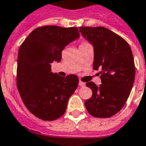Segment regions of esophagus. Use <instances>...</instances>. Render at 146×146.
I'll use <instances>...</instances> for the list:
<instances>
[{
  "mask_svg": "<svg viewBox=\"0 0 146 146\" xmlns=\"http://www.w3.org/2000/svg\"><path fill=\"white\" fill-rule=\"evenodd\" d=\"M79 86H81V87H84V86H85V83L83 82V81H79Z\"/></svg>",
  "mask_w": 146,
  "mask_h": 146,
  "instance_id": "esophagus-1",
  "label": "esophagus"
}]
</instances>
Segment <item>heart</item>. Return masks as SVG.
Returning <instances> with one entry per match:
<instances>
[{
	"instance_id": "1",
	"label": "heart",
	"mask_w": 146,
	"mask_h": 146,
	"mask_svg": "<svg viewBox=\"0 0 146 146\" xmlns=\"http://www.w3.org/2000/svg\"><path fill=\"white\" fill-rule=\"evenodd\" d=\"M85 44H88V42H81V45H85Z\"/></svg>"
}]
</instances>
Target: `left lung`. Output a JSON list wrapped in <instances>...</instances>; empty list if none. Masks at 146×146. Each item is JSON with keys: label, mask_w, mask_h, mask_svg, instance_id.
<instances>
[{"label": "left lung", "mask_w": 146, "mask_h": 146, "mask_svg": "<svg viewBox=\"0 0 146 146\" xmlns=\"http://www.w3.org/2000/svg\"><path fill=\"white\" fill-rule=\"evenodd\" d=\"M79 30L94 46V69L101 68L100 86L86 83L93 94L84 105L91 116L109 118L123 108L130 94L135 74L133 52L125 39L105 27H81Z\"/></svg>", "instance_id": "1"}]
</instances>
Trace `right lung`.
I'll return each instance as SVG.
<instances>
[{"instance_id":"1","label":"right lung","mask_w":146,"mask_h":146,"mask_svg":"<svg viewBox=\"0 0 146 146\" xmlns=\"http://www.w3.org/2000/svg\"><path fill=\"white\" fill-rule=\"evenodd\" d=\"M80 36L77 27L43 26L35 29L20 46L17 86L22 100L34 116L46 121L65 113L68 101L78 85L75 74L62 77L51 72L62 52Z\"/></svg>"}]
</instances>
